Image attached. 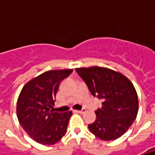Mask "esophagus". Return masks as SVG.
<instances>
[{
	"label": "esophagus",
	"instance_id": "obj_1",
	"mask_svg": "<svg viewBox=\"0 0 155 155\" xmlns=\"http://www.w3.org/2000/svg\"><path fill=\"white\" fill-rule=\"evenodd\" d=\"M75 113H79V114H83L84 111H85V110L84 109H82V110H74Z\"/></svg>",
	"mask_w": 155,
	"mask_h": 155
}]
</instances>
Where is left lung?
Masks as SVG:
<instances>
[{
	"label": "left lung",
	"instance_id": "obj_1",
	"mask_svg": "<svg viewBox=\"0 0 155 155\" xmlns=\"http://www.w3.org/2000/svg\"><path fill=\"white\" fill-rule=\"evenodd\" d=\"M75 71L91 94L102 101L101 108L95 111V121L88 125L89 130L106 141L122 136L135 120L139 110L133 84L123 74L108 68L94 66Z\"/></svg>",
	"mask_w": 155,
	"mask_h": 155
}]
</instances>
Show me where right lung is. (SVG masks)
I'll return each mask as SVG.
<instances>
[{
    "mask_svg": "<svg viewBox=\"0 0 155 155\" xmlns=\"http://www.w3.org/2000/svg\"><path fill=\"white\" fill-rule=\"evenodd\" d=\"M72 72V70L46 71L29 81L21 91L17 118L24 130L37 143L54 144L66 133L72 113H58L54 106L60 84Z\"/></svg>",
    "mask_w": 155,
    "mask_h": 155,
    "instance_id": "right-lung-1",
    "label": "right lung"
}]
</instances>
